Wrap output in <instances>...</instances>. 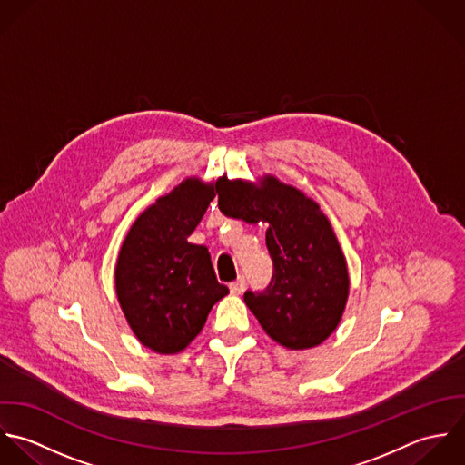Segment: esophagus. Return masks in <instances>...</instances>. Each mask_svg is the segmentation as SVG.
<instances>
[{
	"label": "esophagus",
	"instance_id": "obj_1",
	"mask_svg": "<svg viewBox=\"0 0 465 465\" xmlns=\"http://www.w3.org/2000/svg\"><path fill=\"white\" fill-rule=\"evenodd\" d=\"M244 287H246V279H244V277H239L235 282L230 283V291H232L233 294H241V292L244 291Z\"/></svg>",
	"mask_w": 465,
	"mask_h": 465
}]
</instances>
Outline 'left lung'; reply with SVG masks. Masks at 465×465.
Returning a JSON list of instances; mask_svg holds the SVG:
<instances>
[{
  "instance_id": "left-lung-1",
  "label": "left lung",
  "mask_w": 465,
  "mask_h": 465,
  "mask_svg": "<svg viewBox=\"0 0 465 465\" xmlns=\"http://www.w3.org/2000/svg\"><path fill=\"white\" fill-rule=\"evenodd\" d=\"M215 190L226 217L270 224L273 275L262 291L244 292L250 311L287 349L320 345L338 327L349 296L347 262L320 206L272 176L262 186L221 178Z\"/></svg>"
}]
</instances>
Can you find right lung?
<instances>
[{
  "label": "right lung",
  "instance_id": "add662e5",
  "mask_svg": "<svg viewBox=\"0 0 465 465\" xmlns=\"http://www.w3.org/2000/svg\"><path fill=\"white\" fill-rule=\"evenodd\" d=\"M213 186L186 180L131 226L114 270L122 311L149 349L176 354L201 332L215 302L228 294L206 246L188 242L213 199Z\"/></svg>",
  "mask_w": 465,
  "mask_h": 465
}]
</instances>
